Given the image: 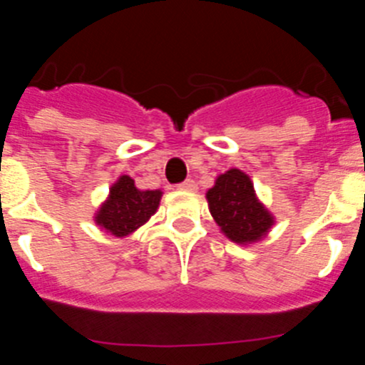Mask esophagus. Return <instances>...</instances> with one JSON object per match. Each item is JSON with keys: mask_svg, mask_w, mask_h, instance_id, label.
I'll list each match as a JSON object with an SVG mask.
<instances>
[{"mask_svg": "<svg viewBox=\"0 0 365 365\" xmlns=\"http://www.w3.org/2000/svg\"><path fill=\"white\" fill-rule=\"evenodd\" d=\"M179 190H186V192H195V190H197V185H195L192 179H186L185 182H180Z\"/></svg>", "mask_w": 365, "mask_h": 365, "instance_id": "obj_1", "label": "esophagus"}]
</instances>
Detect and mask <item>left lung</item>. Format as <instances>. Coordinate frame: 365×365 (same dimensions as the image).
<instances>
[{
	"label": "left lung",
	"mask_w": 365,
	"mask_h": 365,
	"mask_svg": "<svg viewBox=\"0 0 365 365\" xmlns=\"http://www.w3.org/2000/svg\"><path fill=\"white\" fill-rule=\"evenodd\" d=\"M206 199L212 217L234 243H256L272 228L274 215L256 197L250 177L237 168L221 173Z\"/></svg>",
	"instance_id": "obj_1"
}]
</instances>
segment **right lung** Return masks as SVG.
<instances>
[{"instance_id":"1","label":"right lung","mask_w":365,"mask_h":365,"mask_svg":"<svg viewBox=\"0 0 365 365\" xmlns=\"http://www.w3.org/2000/svg\"><path fill=\"white\" fill-rule=\"evenodd\" d=\"M160 197V190H138L130 175H120L95 214V222L115 237H125L157 212Z\"/></svg>"}]
</instances>
